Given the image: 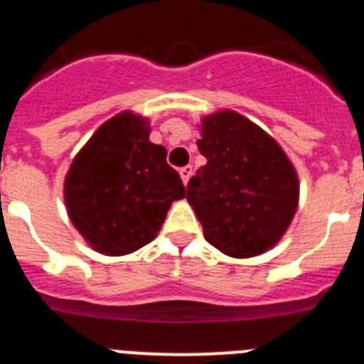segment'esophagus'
Returning a JSON list of instances; mask_svg holds the SVG:
<instances>
[{
	"label": "esophagus",
	"instance_id": "obj_1",
	"mask_svg": "<svg viewBox=\"0 0 364 364\" xmlns=\"http://www.w3.org/2000/svg\"><path fill=\"white\" fill-rule=\"evenodd\" d=\"M191 175H193V167L191 166H186V167H182V169H180V178H182L184 186H188Z\"/></svg>",
	"mask_w": 364,
	"mask_h": 364
}]
</instances>
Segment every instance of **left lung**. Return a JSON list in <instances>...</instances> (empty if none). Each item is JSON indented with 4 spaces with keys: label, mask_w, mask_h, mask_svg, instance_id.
Here are the masks:
<instances>
[{
    "label": "left lung",
    "mask_w": 364,
    "mask_h": 364,
    "mask_svg": "<svg viewBox=\"0 0 364 364\" xmlns=\"http://www.w3.org/2000/svg\"><path fill=\"white\" fill-rule=\"evenodd\" d=\"M205 156L188 184L204 239L224 255L250 259L272 250L299 205V175L277 140L250 118L220 109L200 118Z\"/></svg>",
    "instance_id": "obj_1"
}]
</instances>
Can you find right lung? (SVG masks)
Returning a JSON list of instances; mask_svg holds the SVG:
<instances>
[{"label": "right lung", "mask_w": 364, "mask_h": 364, "mask_svg": "<svg viewBox=\"0 0 364 364\" xmlns=\"http://www.w3.org/2000/svg\"><path fill=\"white\" fill-rule=\"evenodd\" d=\"M149 118L122 111L100 125L70 164L63 200L95 252L133 253L154 240L175 200L186 197L167 151L149 140Z\"/></svg>", "instance_id": "right-lung-1"}]
</instances>
